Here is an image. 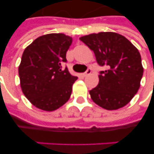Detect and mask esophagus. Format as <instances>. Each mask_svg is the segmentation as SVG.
Listing matches in <instances>:
<instances>
[{"label":"esophagus","mask_w":154,"mask_h":154,"mask_svg":"<svg viewBox=\"0 0 154 154\" xmlns=\"http://www.w3.org/2000/svg\"><path fill=\"white\" fill-rule=\"evenodd\" d=\"M91 69H87V71L85 72H84V73H82V77H86V76H88V75H89L90 73H91Z\"/></svg>","instance_id":"esophagus-1"}]
</instances>
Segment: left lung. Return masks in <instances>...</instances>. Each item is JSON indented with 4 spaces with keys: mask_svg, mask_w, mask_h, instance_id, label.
Listing matches in <instances>:
<instances>
[{
    "mask_svg": "<svg viewBox=\"0 0 154 154\" xmlns=\"http://www.w3.org/2000/svg\"><path fill=\"white\" fill-rule=\"evenodd\" d=\"M80 40L93 50L101 71L99 83L89 91L92 100L107 110L118 109L131 101L140 88L143 67L138 49L124 36L101 32Z\"/></svg>",
    "mask_w": 154,
    "mask_h": 154,
    "instance_id": "1",
    "label": "left lung"
}]
</instances>
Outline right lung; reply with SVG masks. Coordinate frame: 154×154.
Instances as JSON below:
<instances>
[{
    "label": "right lung",
    "mask_w": 154,
    "mask_h": 154,
    "mask_svg": "<svg viewBox=\"0 0 154 154\" xmlns=\"http://www.w3.org/2000/svg\"><path fill=\"white\" fill-rule=\"evenodd\" d=\"M72 38L63 33H49L37 37L25 48L18 68L23 94L35 107L53 111L67 102L72 85L77 79L70 74L66 53Z\"/></svg>",
    "instance_id": "obj_1"
}]
</instances>
